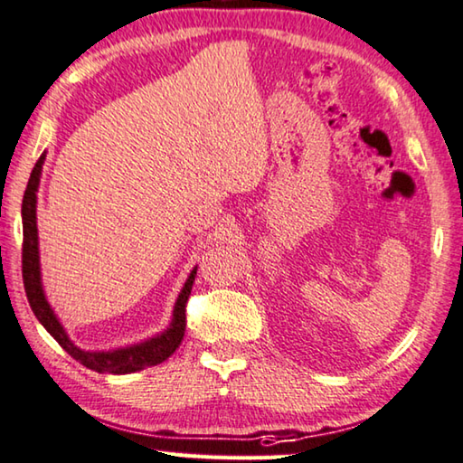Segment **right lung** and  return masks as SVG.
<instances>
[{
    "instance_id": "obj_1",
    "label": "right lung",
    "mask_w": 463,
    "mask_h": 463,
    "mask_svg": "<svg viewBox=\"0 0 463 463\" xmlns=\"http://www.w3.org/2000/svg\"><path fill=\"white\" fill-rule=\"evenodd\" d=\"M45 163V152L39 156V160L33 166L31 179L26 184L24 198H23V281H24V292L29 298V305L35 317L39 319L45 330H48L53 340L71 354L72 359H77L79 364L90 367L93 372L99 373H133L139 370H146L150 365L163 364L165 359H169L173 353L177 351L182 345L184 334H185V303L190 297L194 278H196V267H194L190 276H187L185 284L179 292L173 307V317L171 324L165 332L156 334L144 343L129 345L112 348V351H85L79 348L66 334L64 326L60 324L58 315L53 313L52 305L45 297L43 281H42V263H39V233H37V190H39V179H42V169Z\"/></svg>"
}]
</instances>
